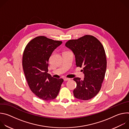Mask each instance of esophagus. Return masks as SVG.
Returning a JSON list of instances; mask_svg holds the SVG:
<instances>
[{"instance_id": "1", "label": "esophagus", "mask_w": 129, "mask_h": 129, "mask_svg": "<svg viewBox=\"0 0 129 129\" xmlns=\"http://www.w3.org/2000/svg\"><path fill=\"white\" fill-rule=\"evenodd\" d=\"M63 79H64V81H69V80H70V79H69V78H64Z\"/></svg>"}]
</instances>
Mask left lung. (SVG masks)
Returning a JSON list of instances; mask_svg holds the SVG:
<instances>
[{"label":"left lung","mask_w":129,"mask_h":129,"mask_svg":"<svg viewBox=\"0 0 129 129\" xmlns=\"http://www.w3.org/2000/svg\"><path fill=\"white\" fill-rule=\"evenodd\" d=\"M65 46L75 56L77 67H83L84 79H73L77 85L73 90L75 97L84 101L94 98L101 90L106 71L107 60L103 45L94 37L86 35L69 40Z\"/></svg>","instance_id":"left-lung-1"}]
</instances>
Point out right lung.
Listing matches in <instances>:
<instances>
[{
    "label": "right lung",
    "instance_id": "obj_1",
    "mask_svg": "<svg viewBox=\"0 0 129 129\" xmlns=\"http://www.w3.org/2000/svg\"><path fill=\"white\" fill-rule=\"evenodd\" d=\"M62 43L39 36L31 40L24 49L22 66L26 81L31 91L43 100L56 98L63 82V79L54 78L47 73L49 58Z\"/></svg>",
    "mask_w": 129,
    "mask_h": 129
}]
</instances>
